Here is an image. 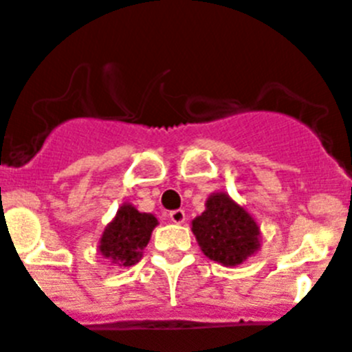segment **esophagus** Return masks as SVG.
<instances>
[{
  "mask_svg": "<svg viewBox=\"0 0 352 352\" xmlns=\"http://www.w3.org/2000/svg\"><path fill=\"white\" fill-rule=\"evenodd\" d=\"M169 219H170V222H174V223H183L185 222V211L183 210L170 211Z\"/></svg>",
  "mask_w": 352,
  "mask_h": 352,
  "instance_id": "34e87169",
  "label": "esophagus"
}]
</instances>
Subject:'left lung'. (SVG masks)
Returning <instances> with one entry per match:
<instances>
[{
  "label": "left lung",
  "instance_id": "1",
  "mask_svg": "<svg viewBox=\"0 0 352 352\" xmlns=\"http://www.w3.org/2000/svg\"><path fill=\"white\" fill-rule=\"evenodd\" d=\"M192 232L206 257L223 266H238L259 250V226L226 192L211 194L206 210L192 220Z\"/></svg>",
  "mask_w": 352,
  "mask_h": 352
}]
</instances>
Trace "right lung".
<instances>
[{
  "instance_id": "right-lung-1",
  "label": "right lung",
  "mask_w": 352,
  "mask_h": 352,
  "mask_svg": "<svg viewBox=\"0 0 352 352\" xmlns=\"http://www.w3.org/2000/svg\"><path fill=\"white\" fill-rule=\"evenodd\" d=\"M158 220L151 213H141L125 203L118 210L113 222L105 227L100 238L102 256L118 266H132L139 263Z\"/></svg>"
}]
</instances>
